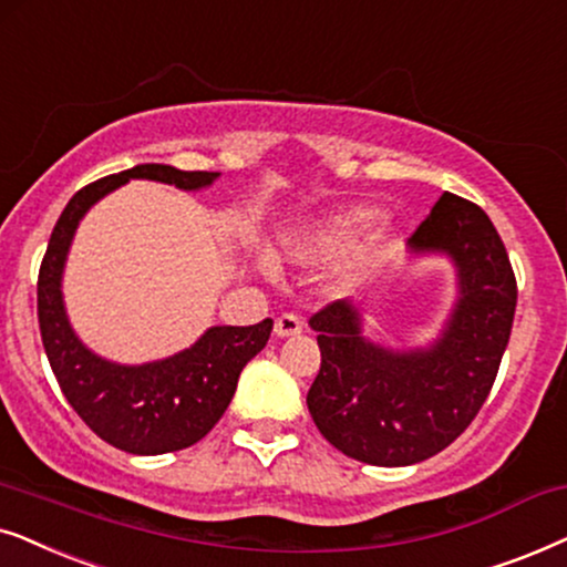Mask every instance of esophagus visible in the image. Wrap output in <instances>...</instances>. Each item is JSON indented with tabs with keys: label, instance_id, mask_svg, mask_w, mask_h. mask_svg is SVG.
<instances>
[{
	"label": "esophagus",
	"instance_id": "esophagus-1",
	"mask_svg": "<svg viewBox=\"0 0 567 567\" xmlns=\"http://www.w3.org/2000/svg\"><path fill=\"white\" fill-rule=\"evenodd\" d=\"M300 331H303V321H300L296 313H282V316H279V319L275 321V334H277L279 339L296 337V334H300Z\"/></svg>",
	"mask_w": 567,
	"mask_h": 567
}]
</instances>
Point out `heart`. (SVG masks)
<instances>
[{"instance_id": "heart-1", "label": "heart", "mask_w": 567, "mask_h": 567, "mask_svg": "<svg viewBox=\"0 0 567 567\" xmlns=\"http://www.w3.org/2000/svg\"><path fill=\"white\" fill-rule=\"evenodd\" d=\"M373 220L371 209H342V213L329 215L319 228L303 233L290 244V251L298 261L303 264H329L339 259L347 251V246L352 244L354 236ZM383 248V230L373 228L362 236L358 244L352 246V251L347 254L342 264L344 277H360L373 267Z\"/></svg>"}]
</instances>
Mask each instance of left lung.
<instances>
[{
  "label": "left lung",
  "instance_id": "1",
  "mask_svg": "<svg viewBox=\"0 0 567 567\" xmlns=\"http://www.w3.org/2000/svg\"><path fill=\"white\" fill-rule=\"evenodd\" d=\"M406 254L443 256L456 275L454 306L422 347L394 350L362 331V308L337 300L313 316L321 371L306 402L331 446L373 466L435 456L477 417L493 389L516 313V277L489 217L443 192Z\"/></svg>",
  "mask_w": 567,
  "mask_h": 567
}]
</instances>
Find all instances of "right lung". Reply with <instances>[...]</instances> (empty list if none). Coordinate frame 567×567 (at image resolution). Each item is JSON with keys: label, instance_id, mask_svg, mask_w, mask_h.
<instances>
[{"label": "right lung", "instance_id": "add662e5", "mask_svg": "<svg viewBox=\"0 0 567 567\" xmlns=\"http://www.w3.org/2000/svg\"><path fill=\"white\" fill-rule=\"evenodd\" d=\"M132 178L202 192L220 173L147 163L80 188L56 220L38 271V323L51 371L85 425L113 449L157 456L194 446L215 427L236 394L246 362L267 344L271 319L254 327H209L186 350L140 365L101 358L82 342L64 306L66 256L87 209Z\"/></svg>", "mask_w": 567, "mask_h": 567}]
</instances>
